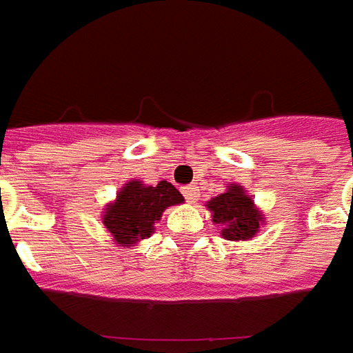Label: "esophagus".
I'll return each instance as SVG.
<instances>
[{"mask_svg":"<svg viewBox=\"0 0 353 353\" xmlns=\"http://www.w3.org/2000/svg\"><path fill=\"white\" fill-rule=\"evenodd\" d=\"M182 194H184V197H186V201H190V203H196L197 197H199V190H197V186H186V188H182Z\"/></svg>","mask_w":353,"mask_h":353,"instance_id":"34e87169","label":"esophagus"}]
</instances>
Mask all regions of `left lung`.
<instances>
[{"label":"left lung","instance_id":"1","mask_svg":"<svg viewBox=\"0 0 353 353\" xmlns=\"http://www.w3.org/2000/svg\"><path fill=\"white\" fill-rule=\"evenodd\" d=\"M212 212V222L221 224L222 236L230 241L251 239L259 232V222L262 214L252 207L251 197L245 196L243 188L230 186L226 194L212 197L207 203Z\"/></svg>","mask_w":353,"mask_h":353}]
</instances>
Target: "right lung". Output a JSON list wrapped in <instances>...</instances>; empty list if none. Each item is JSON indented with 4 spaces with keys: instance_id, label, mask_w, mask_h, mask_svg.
<instances>
[{
    "instance_id": "1",
    "label": "right lung",
    "mask_w": 353,
    "mask_h": 353,
    "mask_svg": "<svg viewBox=\"0 0 353 353\" xmlns=\"http://www.w3.org/2000/svg\"><path fill=\"white\" fill-rule=\"evenodd\" d=\"M182 201L184 197L181 192L169 182L161 181L157 186H144L139 181H131L117 194L116 201L108 205L104 212V226L117 243L131 247L152 234L154 222L159 221L167 207Z\"/></svg>"
}]
</instances>
